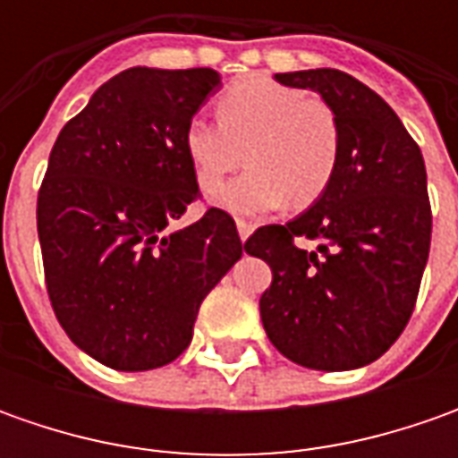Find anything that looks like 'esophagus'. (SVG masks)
Wrapping results in <instances>:
<instances>
[{
	"label": "esophagus",
	"mask_w": 458,
	"mask_h": 458,
	"mask_svg": "<svg viewBox=\"0 0 458 458\" xmlns=\"http://www.w3.org/2000/svg\"><path fill=\"white\" fill-rule=\"evenodd\" d=\"M252 229H255V226H252L250 221L237 219V232H239V239H242V242H247V239H250V234H252Z\"/></svg>",
	"instance_id": "esophagus-1"
}]
</instances>
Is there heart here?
Segmentation results:
<instances>
[{
    "mask_svg": "<svg viewBox=\"0 0 458 458\" xmlns=\"http://www.w3.org/2000/svg\"><path fill=\"white\" fill-rule=\"evenodd\" d=\"M219 122L191 119L183 150L203 193L236 169L250 167L216 193V206L259 216L291 203L306 208L331 183L339 160V119L331 104L270 76L234 81L216 101Z\"/></svg>",
    "mask_w": 458,
    "mask_h": 458,
    "instance_id": "obj_1",
    "label": "heart"
}]
</instances>
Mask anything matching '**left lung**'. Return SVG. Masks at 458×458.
<instances>
[{
  "instance_id": "left-lung-1",
  "label": "left lung",
  "mask_w": 458,
  "mask_h": 458,
  "mask_svg": "<svg viewBox=\"0 0 458 458\" xmlns=\"http://www.w3.org/2000/svg\"><path fill=\"white\" fill-rule=\"evenodd\" d=\"M310 89L339 119V160L313 206L259 226L247 255L273 270L259 316L273 346L301 367L344 372L379 360L415 308L431 250V203L420 148L397 114L336 68L275 73ZM316 238L313 253L294 239Z\"/></svg>"
}]
</instances>
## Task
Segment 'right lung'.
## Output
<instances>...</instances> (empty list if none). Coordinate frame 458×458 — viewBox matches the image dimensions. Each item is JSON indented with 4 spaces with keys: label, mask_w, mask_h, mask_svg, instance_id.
<instances>
[{
    "label": "right lung",
    "mask_w": 458,
    "mask_h": 458,
    "mask_svg": "<svg viewBox=\"0 0 458 458\" xmlns=\"http://www.w3.org/2000/svg\"><path fill=\"white\" fill-rule=\"evenodd\" d=\"M214 68H127L58 134L38 193L45 285L68 339L119 372L178 360L203 298L234 267V219L208 208L170 229L199 183L183 150Z\"/></svg>",
    "instance_id": "obj_1"
}]
</instances>
